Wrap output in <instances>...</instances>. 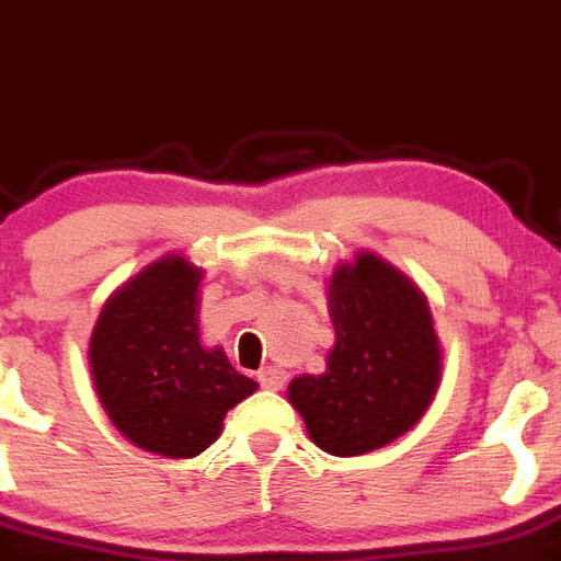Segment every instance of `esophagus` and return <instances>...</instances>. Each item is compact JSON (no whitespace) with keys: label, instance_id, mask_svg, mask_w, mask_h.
<instances>
[{"label":"esophagus","instance_id":"obj_1","mask_svg":"<svg viewBox=\"0 0 561 561\" xmlns=\"http://www.w3.org/2000/svg\"><path fill=\"white\" fill-rule=\"evenodd\" d=\"M256 379H260V385H263L265 390H282V387H285V381H287V370L276 368V365H265V368L260 370V376H256Z\"/></svg>","mask_w":561,"mask_h":561}]
</instances>
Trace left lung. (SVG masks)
Returning <instances> with one entry per match:
<instances>
[{
    "label": "left lung",
    "mask_w": 561,
    "mask_h": 561,
    "mask_svg": "<svg viewBox=\"0 0 561 561\" xmlns=\"http://www.w3.org/2000/svg\"><path fill=\"white\" fill-rule=\"evenodd\" d=\"M329 316L334 348L327 370L296 376L287 399L318 448L357 457L421 421L439 387L443 354L426 296L370 251L334 268Z\"/></svg>",
    "instance_id": "left-lung-1"
}]
</instances>
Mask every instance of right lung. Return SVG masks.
Segmentation results:
<instances>
[{"label": "right lung", "mask_w": 561, "mask_h": 561, "mask_svg": "<svg viewBox=\"0 0 561 561\" xmlns=\"http://www.w3.org/2000/svg\"><path fill=\"white\" fill-rule=\"evenodd\" d=\"M202 268L169 254L104 301L91 334V376L113 426L160 457H198L256 381L198 340Z\"/></svg>", "instance_id": "1"}]
</instances>
